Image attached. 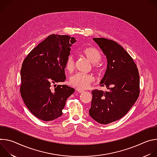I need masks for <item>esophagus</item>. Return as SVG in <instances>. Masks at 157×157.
<instances>
[{
  "instance_id": "34e87169",
  "label": "esophagus",
  "mask_w": 157,
  "mask_h": 157,
  "mask_svg": "<svg viewBox=\"0 0 157 157\" xmlns=\"http://www.w3.org/2000/svg\"><path fill=\"white\" fill-rule=\"evenodd\" d=\"M76 90H77V91H78V93H83V92L84 91V89H81V88H79V87H78V88L76 89Z\"/></svg>"
}]
</instances>
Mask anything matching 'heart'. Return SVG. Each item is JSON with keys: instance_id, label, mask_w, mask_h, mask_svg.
Here are the masks:
<instances>
[{"instance_id": "1", "label": "heart", "mask_w": 157, "mask_h": 157, "mask_svg": "<svg viewBox=\"0 0 157 157\" xmlns=\"http://www.w3.org/2000/svg\"><path fill=\"white\" fill-rule=\"evenodd\" d=\"M81 53L89 61L93 63V67L94 70L99 71L101 69V65L99 61L101 59V54L100 52L95 47H88L81 50ZM75 68V62L72 55H70L66 58L64 63L65 70L70 73H72ZM94 81V78L93 75L89 74L76 73L72 76L70 79L71 86L86 89Z\"/></svg>"}]
</instances>
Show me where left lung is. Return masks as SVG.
I'll return each instance as SVG.
<instances>
[{"instance_id":"left-lung-1","label":"left lung","mask_w":157,"mask_h":157,"mask_svg":"<svg viewBox=\"0 0 157 157\" xmlns=\"http://www.w3.org/2000/svg\"><path fill=\"white\" fill-rule=\"evenodd\" d=\"M107 61L100 86L108 91L94 89L89 115L101 124H108L124 117L137 100L140 93L138 68L130 55L117 42L93 38Z\"/></svg>"}]
</instances>
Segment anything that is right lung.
Returning a JSON list of instances; mask_svg holds the SVG:
<instances>
[{
	"instance_id": "add662e5",
	"label": "right lung",
	"mask_w": 157,
	"mask_h": 157,
	"mask_svg": "<svg viewBox=\"0 0 157 157\" xmlns=\"http://www.w3.org/2000/svg\"><path fill=\"white\" fill-rule=\"evenodd\" d=\"M76 42L68 35H51L25 57L20 71V92L25 104L37 118L50 121L62 114L66 101L74 92L68 86L52 85L66 79L64 63Z\"/></svg>"
}]
</instances>
